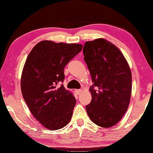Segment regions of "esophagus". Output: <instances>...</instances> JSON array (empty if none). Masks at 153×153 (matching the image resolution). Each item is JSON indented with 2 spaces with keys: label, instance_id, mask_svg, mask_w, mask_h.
I'll use <instances>...</instances> for the list:
<instances>
[{
  "label": "esophagus",
  "instance_id": "34e87169",
  "mask_svg": "<svg viewBox=\"0 0 153 153\" xmlns=\"http://www.w3.org/2000/svg\"><path fill=\"white\" fill-rule=\"evenodd\" d=\"M75 93H76V94L77 95H79L80 94H81V90H79V89L75 90Z\"/></svg>",
  "mask_w": 153,
  "mask_h": 153
}]
</instances>
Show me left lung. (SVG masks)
Returning <instances> with one entry per match:
<instances>
[{"mask_svg":"<svg viewBox=\"0 0 153 153\" xmlns=\"http://www.w3.org/2000/svg\"><path fill=\"white\" fill-rule=\"evenodd\" d=\"M83 54L93 82L89 89L92 100L86 106L88 116L99 126H114L129 106L132 94L129 64L119 48L103 38L85 42Z\"/></svg>","mask_w":153,"mask_h":153,"instance_id":"left-lung-1","label":"left lung"}]
</instances>
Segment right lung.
<instances>
[{
  "instance_id": "obj_1",
  "label": "right lung",
  "mask_w": 153,
  "mask_h": 153,
  "mask_svg": "<svg viewBox=\"0 0 153 153\" xmlns=\"http://www.w3.org/2000/svg\"><path fill=\"white\" fill-rule=\"evenodd\" d=\"M80 44L41 41L29 53L21 77L24 100L35 118L50 130L61 129L71 120L76 99L59 82L64 79V68L81 52Z\"/></svg>"
}]
</instances>
